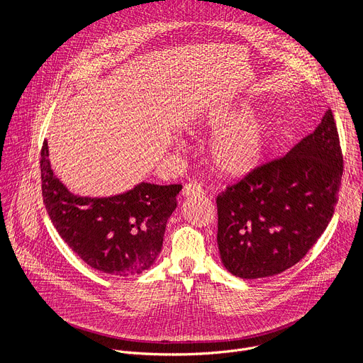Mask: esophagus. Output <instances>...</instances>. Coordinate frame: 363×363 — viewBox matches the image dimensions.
Segmentation results:
<instances>
[{"label":"esophagus","instance_id":"obj_1","mask_svg":"<svg viewBox=\"0 0 363 363\" xmlns=\"http://www.w3.org/2000/svg\"><path fill=\"white\" fill-rule=\"evenodd\" d=\"M182 195L184 196H191V195H195V196H202L203 195V188L201 184L198 182H188L184 189H182Z\"/></svg>","mask_w":363,"mask_h":363}]
</instances>
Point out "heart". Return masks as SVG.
<instances>
[{
  "label": "heart",
  "mask_w": 363,
  "mask_h": 363,
  "mask_svg": "<svg viewBox=\"0 0 363 363\" xmlns=\"http://www.w3.org/2000/svg\"><path fill=\"white\" fill-rule=\"evenodd\" d=\"M217 130H223L213 147L217 169L225 177H242L260 165L266 146V129L260 123L242 125V116L217 118Z\"/></svg>",
  "instance_id": "b5f03b06"
}]
</instances>
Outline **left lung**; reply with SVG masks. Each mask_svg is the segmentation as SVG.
Segmentation results:
<instances>
[{
  "instance_id": "obj_1",
  "label": "left lung",
  "mask_w": 363,
  "mask_h": 363,
  "mask_svg": "<svg viewBox=\"0 0 363 363\" xmlns=\"http://www.w3.org/2000/svg\"><path fill=\"white\" fill-rule=\"evenodd\" d=\"M343 155L330 109L313 133L217 196L218 248L241 279L279 274L312 248L330 223Z\"/></svg>"
}]
</instances>
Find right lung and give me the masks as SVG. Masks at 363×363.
Here are the masks:
<instances>
[{
	"mask_svg": "<svg viewBox=\"0 0 363 363\" xmlns=\"http://www.w3.org/2000/svg\"><path fill=\"white\" fill-rule=\"evenodd\" d=\"M40 169L50 220L84 263L99 272L126 277L143 273L157 260L182 185L142 182L109 198L77 196L55 177L47 140L41 147Z\"/></svg>",
	"mask_w": 363,
	"mask_h": 363,
	"instance_id": "obj_1",
	"label": "right lung"
}]
</instances>
